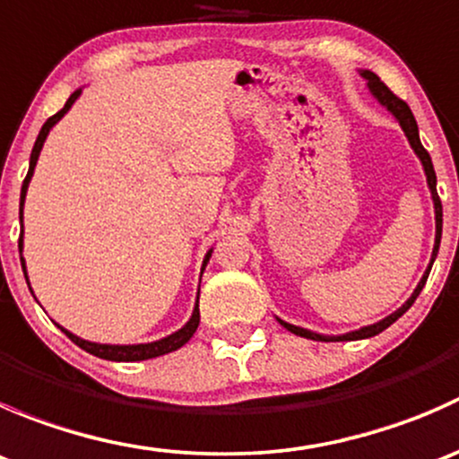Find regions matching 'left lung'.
Here are the masks:
<instances>
[{
	"mask_svg": "<svg viewBox=\"0 0 459 459\" xmlns=\"http://www.w3.org/2000/svg\"><path fill=\"white\" fill-rule=\"evenodd\" d=\"M362 77H364V80L368 82V88H371V91H373V95L377 97V100L382 101V104L386 106V108L391 110L393 115H395L397 122H400V126L404 128L406 137H409L411 146H413V151L418 152V157H420V160H422L424 170H427L429 186H430V193H433V202H435V229H437V233H435L433 259H430V266H433L435 255H437V251H439V239H442V202H439L437 188H435V170H433V161H430V155L427 152V148H424V146H422V142H420V135H418V124H415V117H413V113H411L409 104H406L404 100H400V97H397L395 92H393L391 88H388L386 84H384V82L379 80V77L375 75V73H371V71H362ZM430 266H429L427 275H424V277H422V281H420V284H418V289H415V293L411 295V298H409V302H406L404 307H402V308H397V311L393 313V316H388L386 319H382V322L373 324V326L359 328V331L349 333V335H342V337H324V335H317V333L307 331V328H299V326H293V324L281 322V319H280V324H281V326H284V328H289L290 333H295V335L307 337V340H319V342H346V340H364V337H373V335H377V333H382L384 328L391 326V324L395 322L397 317H402V316H404L406 311H409L411 307H413V302H415V299H418L420 290H422V289H424V284H427V277H429V273H430Z\"/></svg>",
	"mask_w": 459,
	"mask_h": 459,
	"instance_id": "left-lung-1",
	"label": "left lung"
}]
</instances>
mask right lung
Wrapping results in <instances>:
<instances>
[{"label": "right lung", "mask_w": 459, "mask_h": 459, "mask_svg": "<svg viewBox=\"0 0 459 459\" xmlns=\"http://www.w3.org/2000/svg\"><path fill=\"white\" fill-rule=\"evenodd\" d=\"M77 97H80V91H75V92H73V95L68 97V101H66V104H64V108L59 110V113H55L53 117H48V119H46V124H44V126H41L39 135H37V142H35V146H32V152H30V169H29V175H26L24 184H22V204H20V206H24L26 188H29V182H30V178H32V170H35L37 157H39V151H41V146H44V140H46V135H48V131H50V128H53L55 124H57L59 119L64 117V113H66V110L71 108V106H73V101H75ZM20 251H22V238H20ZM208 257H211V253H208L206 259H204V266H206ZM22 268H24V257H22ZM202 271H204V268H202ZM24 275H26V273H24ZM197 324H200V299H197V304H195V311H193V317H191V322H188L186 326H184V328H179V331H178V333H173V335L164 337V340H160V342H151V344H135V346H110V344H92V342L80 340V337H75V335H73V333L64 331V328H62V331L66 333V335L71 337V340L75 342V344L80 346V349H84L86 353L95 355V358H101V359H113V362H140V359L160 358V355H166V353H170V351H178L179 346H184V344H186L188 340H191V337H193V333L197 331Z\"/></svg>", "instance_id": "add662e5"}]
</instances>
